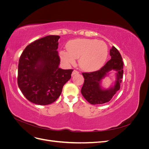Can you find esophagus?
<instances>
[{"instance_id":"34e87169","label":"esophagus","mask_w":149,"mask_h":149,"mask_svg":"<svg viewBox=\"0 0 149 149\" xmlns=\"http://www.w3.org/2000/svg\"><path fill=\"white\" fill-rule=\"evenodd\" d=\"M78 73H79V72H78V71L74 70V71H73V73H72V76H74V75H76V74H78Z\"/></svg>"}]
</instances>
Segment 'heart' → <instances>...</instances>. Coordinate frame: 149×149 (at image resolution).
Returning a JSON list of instances; mask_svg holds the SVG:
<instances>
[{
    "mask_svg": "<svg viewBox=\"0 0 149 149\" xmlns=\"http://www.w3.org/2000/svg\"><path fill=\"white\" fill-rule=\"evenodd\" d=\"M68 51L60 52L61 60L66 65H73L79 58V67L86 71H96L105 63L108 55L107 45L93 39H76L67 45Z\"/></svg>",
    "mask_w": 149,
    "mask_h": 149,
    "instance_id": "obj_1",
    "label": "heart"
}]
</instances>
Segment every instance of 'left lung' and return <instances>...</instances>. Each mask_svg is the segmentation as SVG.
<instances>
[{
	"label": "left lung",
	"mask_w": 149,
	"mask_h": 149,
	"mask_svg": "<svg viewBox=\"0 0 149 149\" xmlns=\"http://www.w3.org/2000/svg\"><path fill=\"white\" fill-rule=\"evenodd\" d=\"M110 55L111 60L100 70L82 73L84 81L81 92L86 101L91 104H101L109 102L120 89L124 73L123 58L118 49L114 47L111 48ZM112 70L116 71V80L109 88L106 89L101 85L102 79Z\"/></svg>",
	"instance_id": "8db88e82"
}]
</instances>
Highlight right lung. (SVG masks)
I'll return each instance as SVG.
<instances>
[{
    "label": "right lung",
    "mask_w": 149,
    "mask_h": 149,
    "mask_svg": "<svg viewBox=\"0 0 149 149\" xmlns=\"http://www.w3.org/2000/svg\"><path fill=\"white\" fill-rule=\"evenodd\" d=\"M58 35L35 40L25 48L18 66V86L27 100L36 104L48 105L60 96L73 70L59 68Z\"/></svg>",
    "instance_id": "add662e5"
}]
</instances>
